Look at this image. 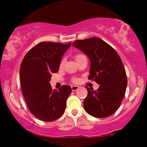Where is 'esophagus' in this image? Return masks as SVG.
Masks as SVG:
<instances>
[{
  "label": "esophagus",
  "instance_id": "34e87169",
  "mask_svg": "<svg viewBox=\"0 0 147 147\" xmlns=\"http://www.w3.org/2000/svg\"><path fill=\"white\" fill-rule=\"evenodd\" d=\"M79 88V86H75V85L72 86H71V88H72V91L77 90V89Z\"/></svg>",
  "mask_w": 147,
  "mask_h": 147
}]
</instances>
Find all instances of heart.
I'll return each mask as SVG.
<instances>
[{
    "mask_svg": "<svg viewBox=\"0 0 147 147\" xmlns=\"http://www.w3.org/2000/svg\"><path fill=\"white\" fill-rule=\"evenodd\" d=\"M82 55H81V54H78V55H76V56H75V59L77 60V59H78L79 58V57H82ZM64 63H65V60H64V59H62L61 60L60 63H59V68H61L63 66ZM73 82H77V79H76V78L73 79Z\"/></svg>",
    "mask_w": 147,
    "mask_h": 147,
    "instance_id": "heart-1",
    "label": "heart"
}]
</instances>
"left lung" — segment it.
I'll return each mask as SVG.
<instances>
[{
	"label": "left lung",
	"instance_id": "obj_1",
	"mask_svg": "<svg viewBox=\"0 0 147 147\" xmlns=\"http://www.w3.org/2000/svg\"><path fill=\"white\" fill-rule=\"evenodd\" d=\"M73 45L89 57L88 79L99 85L96 90L86 87L88 95L84 99V109L95 117L112 115L120 106L127 86L126 73L121 58L113 47L97 37L77 40Z\"/></svg>",
	"mask_w": 147,
	"mask_h": 147
}]
</instances>
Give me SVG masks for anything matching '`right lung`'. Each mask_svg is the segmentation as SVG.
I'll list each match as a JSON object with an SVG mask.
<instances>
[{"label": "right lung", "mask_w": 147, "mask_h": 147, "mask_svg": "<svg viewBox=\"0 0 147 147\" xmlns=\"http://www.w3.org/2000/svg\"><path fill=\"white\" fill-rule=\"evenodd\" d=\"M70 45L71 43L41 42L30 49L22 61L20 79L25 102L31 113L44 122H52L63 114L71 94L70 86L63 85L57 90L49 83Z\"/></svg>", "instance_id": "obj_1"}]
</instances>
